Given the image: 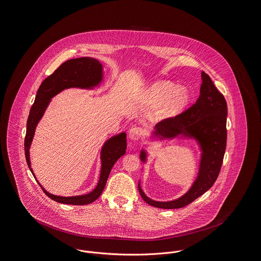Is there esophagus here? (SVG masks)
I'll return each instance as SVG.
<instances>
[{
  "instance_id": "1",
  "label": "esophagus",
  "mask_w": 261,
  "mask_h": 261,
  "mask_svg": "<svg viewBox=\"0 0 261 261\" xmlns=\"http://www.w3.org/2000/svg\"><path fill=\"white\" fill-rule=\"evenodd\" d=\"M142 135H143L142 129L140 127L136 126V127H133V128L129 129V132H128V139H130V140H139L142 137Z\"/></svg>"
}]
</instances>
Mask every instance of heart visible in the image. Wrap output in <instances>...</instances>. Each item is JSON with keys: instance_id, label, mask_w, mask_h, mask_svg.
Returning <instances> with one entry per match:
<instances>
[{"instance_id": "obj_1", "label": "heart", "mask_w": 261, "mask_h": 261, "mask_svg": "<svg viewBox=\"0 0 261 261\" xmlns=\"http://www.w3.org/2000/svg\"><path fill=\"white\" fill-rule=\"evenodd\" d=\"M145 99L150 104H157L153 116L164 120L177 115L190 101V93L185 87H174L169 81H158L146 90Z\"/></svg>"}]
</instances>
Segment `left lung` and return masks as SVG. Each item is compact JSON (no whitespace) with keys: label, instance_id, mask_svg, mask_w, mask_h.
<instances>
[{"label":"left lung","instance_id":"obj_1","mask_svg":"<svg viewBox=\"0 0 261 261\" xmlns=\"http://www.w3.org/2000/svg\"><path fill=\"white\" fill-rule=\"evenodd\" d=\"M201 76L202 85L196 103L175 118L156 123L150 137V139L159 141L174 139L196 141L201 151L197 177L184 195L167 202L154 201L147 197L141 189L139 180V194L143 201L152 207L183 208L208 191L220 173L226 151L227 107L226 99L208 74L203 71ZM139 158L142 163L146 162V149L140 150Z\"/></svg>","mask_w":261,"mask_h":261}]
</instances>
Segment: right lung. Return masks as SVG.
Listing matches in <instances>:
<instances>
[{
    "label": "right lung",
    "mask_w": 261,
    "mask_h": 261,
    "mask_svg": "<svg viewBox=\"0 0 261 261\" xmlns=\"http://www.w3.org/2000/svg\"><path fill=\"white\" fill-rule=\"evenodd\" d=\"M103 65L95 58L80 57L67 60L62 63L50 76L44 79L39 86L35 96V103L33 105L29 119L27 122V134L24 138V153L27 163L30 170L34 175L30 159V148L35 137V128L38 122L44 115L49 103L54 96L59 94L65 89L80 88L92 90L99 87L103 81ZM126 149V134L121 133L106 140L101 149V171L97 186L93 191L78 196L63 197L50 194L46 191L37 181L43 192L53 201L67 204V205H88L96 201L103 193L108 177L117 160L125 153Z\"/></svg>",
    "instance_id": "add662e5"
}]
</instances>
